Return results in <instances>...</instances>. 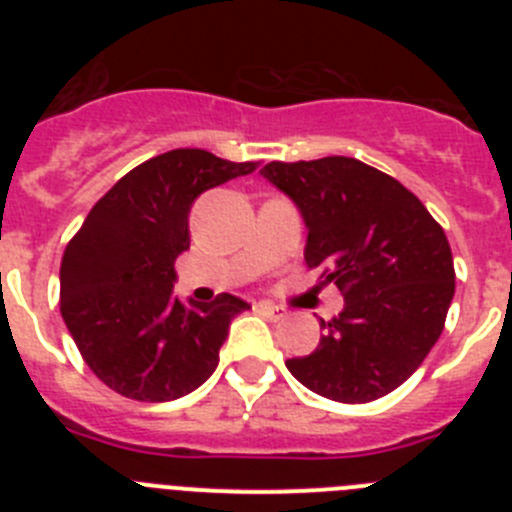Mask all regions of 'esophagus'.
<instances>
[{
	"instance_id": "34e87169",
	"label": "esophagus",
	"mask_w": 512,
	"mask_h": 512,
	"mask_svg": "<svg viewBox=\"0 0 512 512\" xmlns=\"http://www.w3.org/2000/svg\"><path fill=\"white\" fill-rule=\"evenodd\" d=\"M256 310H259L261 315H264V318H269V320H284V318H287V310H284V307L269 305V302H261Z\"/></svg>"
}]
</instances>
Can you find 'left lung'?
Returning <instances> with one entry per match:
<instances>
[{"mask_svg": "<svg viewBox=\"0 0 512 512\" xmlns=\"http://www.w3.org/2000/svg\"><path fill=\"white\" fill-rule=\"evenodd\" d=\"M261 174L307 225L305 261L323 266L343 310L310 356L287 369L315 395L372 402L423 364L454 300V259L441 225L410 189L359 158L271 161Z\"/></svg>", "mask_w": 512, "mask_h": 512, "instance_id": "8db88e82", "label": "left lung"}]
</instances>
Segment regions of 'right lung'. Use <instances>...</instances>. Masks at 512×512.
I'll return each mask as SVG.
<instances>
[{
    "mask_svg": "<svg viewBox=\"0 0 512 512\" xmlns=\"http://www.w3.org/2000/svg\"><path fill=\"white\" fill-rule=\"evenodd\" d=\"M202 148L135 166L92 207L61 259V315L81 359L117 395L169 402L210 379L238 297H174V261L189 248L202 192L256 171Z\"/></svg>",
    "mask_w": 512,
    "mask_h": 512,
    "instance_id": "1",
    "label": "right lung"
}]
</instances>
